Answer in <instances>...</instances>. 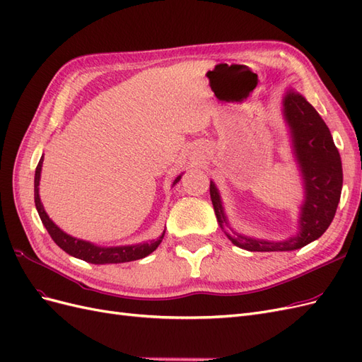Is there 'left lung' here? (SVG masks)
I'll list each match as a JSON object with an SVG mask.
<instances>
[{
	"mask_svg": "<svg viewBox=\"0 0 362 362\" xmlns=\"http://www.w3.org/2000/svg\"><path fill=\"white\" fill-rule=\"evenodd\" d=\"M282 116L288 127L291 154L298 164L303 201L296 235L272 242L235 233L228 222L221 193L210 181V196L217 222L231 242L250 252L296 250L323 235L335 216L343 189V168L331 131L305 96L288 89L282 98ZM225 227L232 231L229 235Z\"/></svg>",
	"mask_w": 362,
	"mask_h": 362,
	"instance_id": "left-lung-1",
	"label": "left lung"
}]
</instances>
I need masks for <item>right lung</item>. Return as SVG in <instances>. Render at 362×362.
<instances>
[{
  "label": "right lung",
  "instance_id": "right-lung-1",
  "mask_svg": "<svg viewBox=\"0 0 362 362\" xmlns=\"http://www.w3.org/2000/svg\"><path fill=\"white\" fill-rule=\"evenodd\" d=\"M42 163H43V156L39 160V164L36 168L35 173V204H36V210L39 213L40 221L43 226L47 228L48 234L51 238L56 242L59 247H62L66 254L83 259L86 262H92V264H117V262H128V261H136L140 258H145L149 254L154 252L158 245L161 243V240L164 237V233L156 238L151 240V242H144L139 245H125V246H98L92 242H86V240L76 238L69 235L68 233L62 231V229L54 223L49 216L47 214L45 208L42 205L40 196H39V182H40V172H42ZM182 177V173L178 175L172 185L177 184Z\"/></svg>",
  "mask_w": 362,
  "mask_h": 362
}]
</instances>
